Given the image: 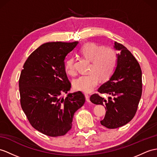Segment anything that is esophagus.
<instances>
[{"label": "esophagus", "instance_id": "obj_1", "mask_svg": "<svg viewBox=\"0 0 157 157\" xmlns=\"http://www.w3.org/2000/svg\"><path fill=\"white\" fill-rule=\"evenodd\" d=\"M85 96L86 98V101L87 102H90V99H89V95L88 94H85Z\"/></svg>", "mask_w": 157, "mask_h": 157}]
</instances>
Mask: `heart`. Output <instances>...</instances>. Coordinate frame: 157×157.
I'll return each instance as SVG.
<instances>
[{
  "mask_svg": "<svg viewBox=\"0 0 157 157\" xmlns=\"http://www.w3.org/2000/svg\"><path fill=\"white\" fill-rule=\"evenodd\" d=\"M79 52L90 61L89 74L79 76L72 82V85L76 90L90 93L98 85L99 78L102 81H106L111 76L117 67V55L113 48L103 47L94 43L85 44L80 48ZM64 70L68 75H75V60L72 57L65 61Z\"/></svg>",
  "mask_w": 157,
  "mask_h": 157,
  "instance_id": "b5f03b06",
  "label": "heart"
}]
</instances>
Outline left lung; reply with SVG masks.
<instances>
[{
    "label": "left lung",
    "instance_id": "obj_1",
    "mask_svg": "<svg viewBox=\"0 0 157 157\" xmlns=\"http://www.w3.org/2000/svg\"><path fill=\"white\" fill-rule=\"evenodd\" d=\"M117 55L115 71L98 92L109 95L107 99L94 94L90 97L95 105L105 106L106 110L101 124L117 128L127 124L135 117L142 95V71L135 57L124 46L114 42Z\"/></svg>",
    "mask_w": 157,
    "mask_h": 157
}]
</instances>
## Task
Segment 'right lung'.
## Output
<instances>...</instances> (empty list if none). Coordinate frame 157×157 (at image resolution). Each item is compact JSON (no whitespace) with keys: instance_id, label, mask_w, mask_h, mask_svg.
Wrapping results in <instances>:
<instances>
[{"instance_id":"right-lung-1","label":"right lung","mask_w":157,"mask_h":157,"mask_svg":"<svg viewBox=\"0 0 157 157\" xmlns=\"http://www.w3.org/2000/svg\"><path fill=\"white\" fill-rule=\"evenodd\" d=\"M78 42H52L40 45L24 64L19 78L21 105L29 123L49 136L64 135L72 128L75 113L85 97L81 91L68 94L71 84L64 59Z\"/></svg>"}]
</instances>
